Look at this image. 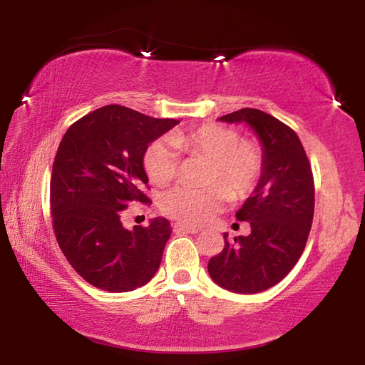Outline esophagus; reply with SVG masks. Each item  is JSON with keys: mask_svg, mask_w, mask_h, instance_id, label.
<instances>
[{"mask_svg": "<svg viewBox=\"0 0 365 365\" xmlns=\"http://www.w3.org/2000/svg\"><path fill=\"white\" fill-rule=\"evenodd\" d=\"M174 230L175 232H183V233H197L200 232V228L193 227V225H188V224H182V222H177L174 225Z\"/></svg>", "mask_w": 365, "mask_h": 365, "instance_id": "obj_1", "label": "esophagus"}]
</instances>
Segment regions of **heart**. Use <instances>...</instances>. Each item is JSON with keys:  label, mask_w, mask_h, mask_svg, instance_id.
I'll return each instance as SVG.
<instances>
[{"label": "heart", "mask_w": 365, "mask_h": 365, "mask_svg": "<svg viewBox=\"0 0 365 365\" xmlns=\"http://www.w3.org/2000/svg\"><path fill=\"white\" fill-rule=\"evenodd\" d=\"M169 143L153 141L143 154L146 175L153 183L168 185L175 178L180 160L172 148L187 156L205 158L209 163L206 170L209 187H175L160 197L163 212L187 224L207 222L220 211L227 197H245L262 174L261 146L251 138H240L233 127L207 122L191 130L170 133Z\"/></svg>", "instance_id": "1"}]
</instances>
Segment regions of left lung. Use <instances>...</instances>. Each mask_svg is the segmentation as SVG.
<instances>
[{"label": "left lung", "instance_id": "left-lung-1", "mask_svg": "<svg viewBox=\"0 0 365 365\" xmlns=\"http://www.w3.org/2000/svg\"><path fill=\"white\" fill-rule=\"evenodd\" d=\"M246 122L262 143V175L237 212L251 225L248 237L209 259L207 272L219 287L235 293H259L274 287L298 262L314 217V177L307 154L292 127L264 110L243 108L220 117Z\"/></svg>", "mask_w": 365, "mask_h": 365}]
</instances>
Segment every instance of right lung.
I'll use <instances>...</instances> for the list:
<instances>
[{
	"instance_id": "1",
	"label": "right lung",
	"mask_w": 365,
	"mask_h": 365,
	"mask_svg": "<svg viewBox=\"0 0 365 365\" xmlns=\"http://www.w3.org/2000/svg\"><path fill=\"white\" fill-rule=\"evenodd\" d=\"M109 104L67 128L54 156L49 202L53 230L73 270L104 292L143 287L156 274L172 233L168 219L127 230L123 209L148 205L143 154L177 125Z\"/></svg>"
}]
</instances>
